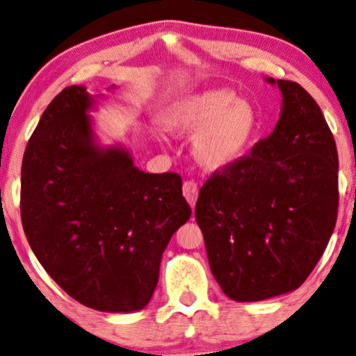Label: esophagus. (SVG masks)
Masks as SVG:
<instances>
[{
    "mask_svg": "<svg viewBox=\"0 0 356 356\" xmlns=\"http://www.w3.org/2000/svg\"><path fill=\"white\" fill-rule=\"evenodd\" d=\"M182 192H184V197H186V200L188 202V205H191L193 209V207H195V202H197V195H199V188H197V184L193 181L184 182Z\"/></svg>",
    "mask_w": 356,
    "mask_h": 356,
    "instance_id": "obj_1",
    "label": "esophagus"
}]
</instances>
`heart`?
Returning a JSON list of instances; mask_svg holds the SVG:
<instances>
[{
	"instance_id": "b5f03b06",
	"label": "heart",
	"mask_w": 356,
	"mask_h": 356,
	"mask_svg": "<svg viewBox=\"0 0 356 356\" xmlns=\"http://www.w3.org/2000/svg\"><path fill=\"white\" fill-rule=\"evenodd\" d=\"M174 136L193 138V157L209 172L238 168L254 154L263 120L253 103L230 87H210L174 102L163 116Z\"/></svg>"
}]
</instances>
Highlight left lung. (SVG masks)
Segmentation results:
<instances>
[{"label":"left lung","instance_id":"left-lung-1","mask_svg":"<svg viewBox=\"0 0 356 356\" xmlns=\"http://www.w3.org/2000/svg\"><path fill=\"white\" fill-rule=\"evenodd\" d=\"M281 90V116L238 168L200 188L195 220L225 296L256 302L296 291L316 268L339 210V157L321 108L299 83Z\"/></svg>","mask_w":356,"mask_h":356}]
</instances>
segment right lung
I'll list each match as a JSON object with an SVG mask.
<instances>
[{
	"label": "right lung",
	"mask_w": 356,
	"mask_h": 356,
	"mask_svg": "<svg viewBox=\"0 0 356 356\" xmlns=\"http://www.w3.org/2000/svg\"><path fill=\"white\" fill-rule=\"evenodd\" d=\"M102 98L72 85L46 108L22 159L21 218L70 298L128 314L151 300L165 246L192 211L181 175L145 172L126 146L102 145L90 115Z\"/></svg>",
	"instance_id": "1"
}]
</instances>
